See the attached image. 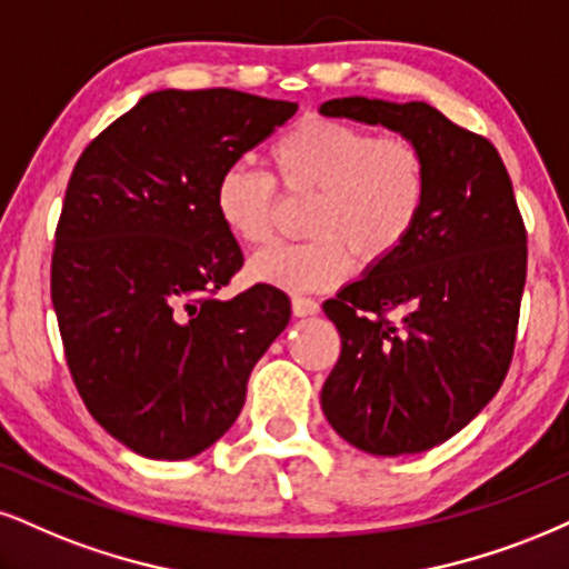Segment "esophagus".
Masks as SVG:
<instances>
[{"label":"esophagus","mask_w":569,"mask_h":569,"mask_svg":"<svg viewBox=\"0 0 569 569\" xmlns=\"http://www.w3.org/2000/svg\"><path fill=\"white\" fill-rule=\"evenodd\" d=\"M319 311H321V306L317 303V300L303 298V296L292 298V313H296V317H317Z\"/></svg>","instance_id":"obj_1"}]
</instances>
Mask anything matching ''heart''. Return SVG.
Masks as SVG:
<instances>
[{
  "instance_id": "obj_1",
  "label": "heart",
  "mask_w": 569,
  "mask_h": 569,
  "mask_svg": "<svg viewBox=\"0 0 569 569\" xmlns=\"http://www.w3.org/2000/svg\"><path fill=\"white\" fill-rule=\"evenodd\" d=\"M273 179L287 192H317L308 242L258 252L250 273L284 292H325L353 271V256L377 266L396 256L422 221L430 198L425 150L406 134L303 118L269 147ZM269 173L234 163L216 181L213 206L223 229L242 244L269 242L277 187Z\"/></svg>"
}]
</instances>
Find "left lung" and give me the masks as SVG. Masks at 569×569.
Listing matches in <instances>:
<instances>
[{
  "instance_id": "left-lung-1",
  "label": "left lung",
  "mask_w": 569,
  "mask_h": 569,
  "mask_svg": "<svg viewBox=\"0 0 569 569\" xmlns=\"http://www.w3.org/2000/svg\"><path fill=\"white\" fill-rule=\"evenodd\" d=\"M319 113L411 137L430 166L409 242L325 303L342 350L321 388L327 422L350 446L422 453L472 422L507 377L528 231L499 150L432 104L342 97Z\"/></svg>"
}]
</instances>
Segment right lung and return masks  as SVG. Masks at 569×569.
<instances>
[{
  "label": "right lung",
  "mask_w": 569,
  "mask_h": 569,
  "mask_svg": "<svg viewBox=\"0 0 569 569\" xmlns=\"http://www.w3.org/2000/svg\"><path fill=\"white\" fill-rule=\"evenodd\" d=\"M296 110L234 89L152 91L70 173L52 252L66 361L91 417L139 456L181 461L213 446L290 321L277 287L216 298L242 250L213 192Z\"/></svg>",
  "instance_id": "right-lung-1"
}]
</instances>
